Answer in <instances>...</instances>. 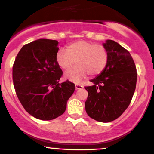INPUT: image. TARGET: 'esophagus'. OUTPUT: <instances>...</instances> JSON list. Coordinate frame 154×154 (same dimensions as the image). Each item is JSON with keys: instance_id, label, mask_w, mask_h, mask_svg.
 <instances>
[{"instance_id": "esophagus-1", "label": "esophagus", "mask_w": 154, "mask_h": 154, "mask_svg": "<svg viewBox=\"0 0 154 154\" xmlns=\"http://www.w3.org/2000/svg\"><path fill=\"white\" fill-rule=\"evenodd\" d=\"M75 87H76V90H78V89L83 88V85H81V84H79V83H76L75 84Z\"/></svg>"}]
</instances>
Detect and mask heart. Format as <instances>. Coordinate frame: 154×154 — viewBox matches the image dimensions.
Wrapping results in <instances>:
<instances>
[{"mask_svg":"<svg viewBox=\"0 0 154 154\" xmlns=\"http://www.w3.org/2000/svg\"><path fill=\"white\" fill-rule=\"evenodd\" d=\"M109 60V52L104 45L94 42L80 40L70 44L66 50L61 49L57 52L56 61L59 66L67 70L65 74L67 80L79 82L88 74L95 77L103 72Z\"/></svg>","mask_w":154,"mask_h":154,"instance_id":"1","label":"heart"}]
</instances>
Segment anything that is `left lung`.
Returning a JSON list of instances; mask_svg holds the SVG:
<instances>
[{
    "label": "left lung",
    "instance_id": "left-lung-1",
    "mask_svg": "<svg viewBox=\"0 0 154 154\" xmlns=\"http://www.w3.org/2000/svg\"><path fill=\"white\" fill-rule=\"evenodd\" d=\"M104 47L109 52L107 66L96 78L85 102L89 117L107 123L119 118L127 109L136 88L137 72L129 52L117 42L107 40Z\"/></svg>",
    "mask_w": 154,
    "mask_h": 154
}]
</instances>
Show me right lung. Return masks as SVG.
I'll list each match as a JSON object with an SVG mask.
<instances>
[{
  "label": "right lung",
  "mask_w": 154,
  "mask_h": 154,
  "mask_svg": "<svg viewBox=\"0 0 154 154\" xmlns=\"http://www.w3.org/2000/svg\"><path fill=\"white\" fill-rule=\"evenodd\" d=\"M58 45V41L44 38L30 42L13 64V83L20 103L30 115L43 121L61 116L75 90L68 80L59 83L63 72L56 61Z\"/></svg>",
  "instance_id": "add662e5"
}]
</instances>
